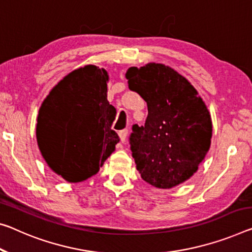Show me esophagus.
Wrapping results in <instances>:
<instances>
[{"instance_id":"obj_1","label":"esophagus","mask_w":252,"mask_h":252,"mask_svg":"<svg viewBox=\"0 0 252 252\" xmlns=\"http://www.w3.org/2000/svg\"><path fill=\"white\" fill-rule=\"evenodd\" d=\"M126 135H127V130L126 129L119 131V137H120V140H121V142H125L126 141Z\"/></svg>"}]
</instances>
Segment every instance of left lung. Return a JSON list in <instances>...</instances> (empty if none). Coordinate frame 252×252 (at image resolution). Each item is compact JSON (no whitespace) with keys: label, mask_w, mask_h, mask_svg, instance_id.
<instances>
[{"label":"left lung","mask_w":252,"mask_h":252,"mask_svg":"<svg viewBox=\"0 0 252 252\" xmlns=\"http://www.w3.org/2000/svg\"><path fill=\"white\" fill-rule=\"evenodd\" d=\"M129 89L145 99V126H132L129 142L143 181L171 189L196 173L212 138L209 110L185 77L162 63L131 67Z\"/></svg>","instance_id":"obj_1"}]
</instances>
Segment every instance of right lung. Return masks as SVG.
Masks as SVG:
<instances>
[{
	"mask_svg": "<svg viewBox=\"0 0 252 252\" xmlns=\"http://www.w3.org/2000/svg\"><path fill=\"white\" fill-rule=\"evenodd\" d=\"M104 69L87 65L65 76L42 102L37 141L48 166L69 183L97 173L120 141L106 98Z\"/></svg>",
	"mask_w": 252,
	"mask_h": 252,
	"instance_id": "right-lung-1",
	"label": "right lung"
}]
</instances>
